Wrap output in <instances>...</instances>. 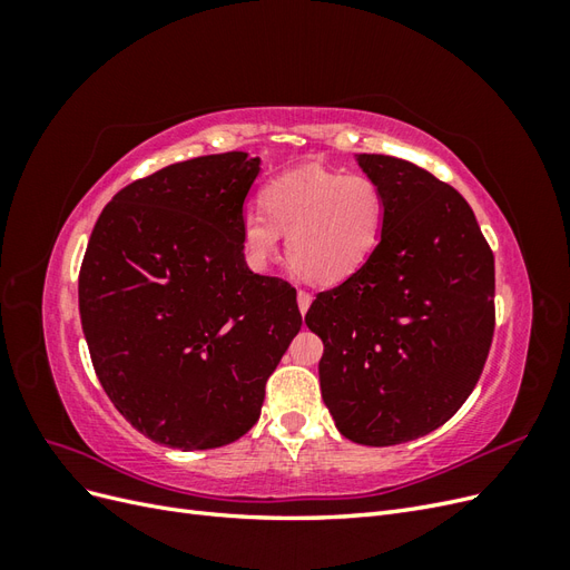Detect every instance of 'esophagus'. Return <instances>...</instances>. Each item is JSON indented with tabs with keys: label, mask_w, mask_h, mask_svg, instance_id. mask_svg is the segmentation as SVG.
<instances>
[{
	"label": "esophagus",
	"mask_w": 570,
	"mask_h": 570,
	"mask_svg": "<svg viewBox=\"0 0 570 570\" xmlns=\"http://www.w3.org/2000/svg\"><path fill=\"white\" fill-rule=\"evenodd\" d=\"M297 304H299V312L306 314L308 306H312V295H308L306 289H299V292H297Z\"/></svg>",
	"instance_id": "obj_1"
}]
</instances>
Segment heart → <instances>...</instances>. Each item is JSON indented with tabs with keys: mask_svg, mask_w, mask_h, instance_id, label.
<instances>
[{
	"mask_svg": "<svg viewBox=\"0 0 570 570\" xmlns=\"http://www.w3.org/2000/svg\"><path fill=\"white\" fill-rule=\"evenodd\" d=\"M385 197L373 178L302 168L268 183L264 209L243 214V245L254 266H266L287 230V256L304 278L331 285L364 266L381 239Z\"/></svg>",
	"mask_w": 570,
	"mask_h": 570,
	"instance_id": "obj_1",
	"label": "heart"
}]
</instances>
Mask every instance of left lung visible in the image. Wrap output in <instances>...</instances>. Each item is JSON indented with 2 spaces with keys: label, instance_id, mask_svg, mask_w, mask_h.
Here are the masks:
<instances>
[{
  "label": "left lung",
  "instance_id": "obj_1",
  "mask_svg": "<svg viewBox=\"0 0 570 570\" xmlns=\"http://www.w3.org/2000/svg\"><path fill=\"white\" fill-rule=\"evenodd\" d=\"M383 189L381 243L306 312L340 433L390 446L433 433L469 400L494 335V254L473 209L425 168L358 154Z\"/></svg>",
  "mask_w": 570,
  "mask_h": 570
}]
</instances>
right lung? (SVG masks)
Masks as SVG:
<instances>
[{
  "instance_id": "add662e5",
  "label": "right lung",
  "mask_w": 570,
  "mask_h": 570,
  "mask_svg": "<svg viewBox=\"0 0 570 570\" xmlns=\"http://www.w3.org/2000/svg\"><path fill=\"white\" fill-rule=\"evenodd\" d=\"M258 164L209 154L126 185L82 256L80 323L99 383L135 430L174 450L243 438L302 327L297 289L245 262Z\"/></svg>"
}]
</instances>
